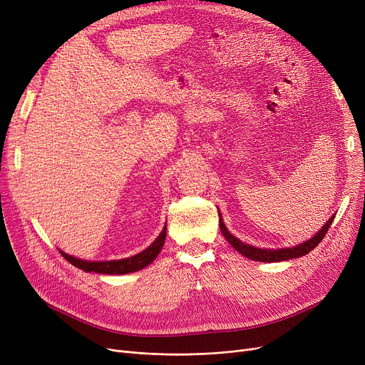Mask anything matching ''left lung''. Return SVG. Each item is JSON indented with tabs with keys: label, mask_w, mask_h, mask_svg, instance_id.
<instances>
[{
	"label": "left lung",
	"mask_w": 365,
	"mask_h": 365,
	"mask_svg": "<svg viewBox=\"0 0 365 365\" xmlns=\"http://www.w3.org/2000/svg\"><path fill=\"white\" fill-rule=\"evenodd\" d=\"M220 215V213H219ZM334 216H331V219H329V222L325 223L319 231L308 241H304L296 247H287V248H279V250H264V248H256L248 244H244L242 241H240L238 238H235L232 234H229V231L226 229L222 217H220V231L223 234V237L227 240V242L231 244L238 253H241L244 257L252 259L256 262H282V260H290V259H296V257H302L304 255H308L311 250L319 244V241L325 237V232L329 231V227L333 222Z\"/></svg>",
	"instance_id": "obj_1"
}]
</instances>
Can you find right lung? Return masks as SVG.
Instances as JSON below:
<instances>
[{
  "label": "right lung",
  "mask_w": 365,
  "mask_h": 365,
  "mask_svg": "<svg viewBox=\"0 0 365 365\" xmlns=\"http://www.w3.org/2000/svg\"><path fill=\"white\" fill-rule=\"evenodd\" d=\"M167 226L164 225L163 232L158 235V238L153 241L152 245H149L145 252L128 257L123 260H110V262H87L83 259H75L73 256H69L63 252L62 256L71 262L73 266L80 267L84 272H94V274H105V275H124V274H131V272H138L148 264H150L153 260L157 259L160 255L161 248L165 242V235H167Z\"/></svg>",
  "instance_id": "obj_1"
}]
</instances>
